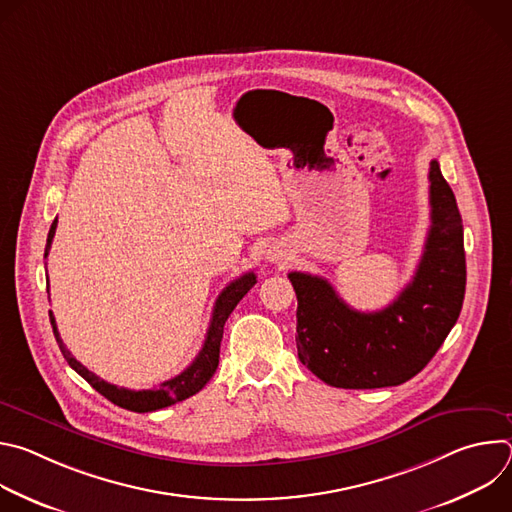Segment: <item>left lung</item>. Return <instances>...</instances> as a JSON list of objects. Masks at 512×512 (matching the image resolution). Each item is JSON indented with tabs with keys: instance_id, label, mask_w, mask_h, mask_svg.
<instances>
[{
	"instance_id": "8db88e82",
	"label": "left lung",
	"mask_w": 512,
	"mask_h": 512,
	"mask_svg": "<svg viewBox=\"0 0 512 512\" xmlns=\"http://www.w3.org/2000/svg\"><path fill=\"white\" fill-rule=\"evenodd\" d=\"M431 227L413 279L379 312H358L318 275L291 271L298 356L330 387H395L433 358L458 322L466 291L464 227L440 164H429Z\"/></svg>"
}]
</instances>
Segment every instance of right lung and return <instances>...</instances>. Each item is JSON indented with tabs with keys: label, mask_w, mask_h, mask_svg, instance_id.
Wrapping results in <instances>:
<instances>
[{
	"label": "right lung",
	"mask_w": 512,
	"mask_h": 512,
	"mask_svg": "<svg viewBox=\"0 0 512 512\" xmlns=\"http://www.w3.org/2000/svg\"><path fill=\"white\" fill-rule=\"evenodd\" d=\"M56 218L54 223L48 231V239H46V249H44V257H48L54 233H56ZM257 283V277L253 271L241 275L239 279L231 281L225 289L223 294L218 296L214 310H212V318H210V326L202 344V350L198 352V356L192 360L190 367L186 371H182L178 377L164 381L158 389H148V391H131V389H123L117 385H111L103 379H99L95 373H91L87 367L70 354V350L64 346L58 328H56V320L50 314V324H52V332L54 338L58 342V348L62 352V356L66 358V362L70 364L72 369H75L95 391H99L103 397H107L111 403L135 411V413H148V411H158L164 407H170L178 401H184L192 395H196L214 375L216 367H218V352H221V340H223V330H225V322L231 316V312L235 310V306L243 300V296L247 291Z\"/></svg>",
	"instance_id": "obj_1"
}]
</instances>
